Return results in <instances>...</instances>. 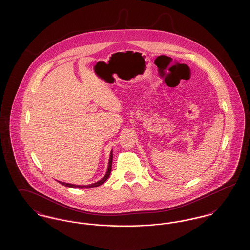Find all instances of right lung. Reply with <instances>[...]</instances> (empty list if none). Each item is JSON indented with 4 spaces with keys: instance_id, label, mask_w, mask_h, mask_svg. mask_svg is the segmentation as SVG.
<instances>
[{
    "instance_id": "obj_1",
    "label": "right lung",
    "mask_w": 250,
    "mask_h": 250,
    "mask_svg": "<svg viewBox=\"0 0 250 250\" xmlns=\"http://www.w3.org/2000/svg\"><path fill=\"white\" fill-rule=\"evenodd\" d=\"M111 164H112V151L110 153L109 155V160H108V167H107V172L105 174V176L101 180H99L98 182L94 183V184H91V185H88V186H76V185H73V184H68V183H63V182H59L60 184H62V186H65L67 188H96V187H99L100 185H102L103 183L106 182L108 177H109V174L111 172Z\"/></svg>"
}]
</instances>
